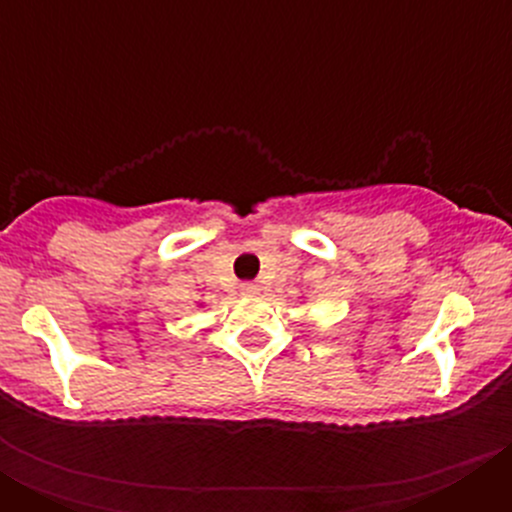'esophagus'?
<instances>
[{"instance_id":"obj_1","label":"esophagus","mask_w":512,"mask_h":512,"mask_svg":"<svg viewBox=\"0 0 512 512\" xmlns=\"http://www.w3.org/2000/svg\"><path fill=\"white\" fill-rule=\"evenodd\" d=\"M241 289H243V295H248V297H253V295H259L261 292V287L256 282H246V284H241Z\"/></svg>"}]
</instances>
